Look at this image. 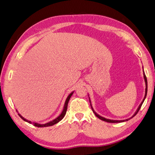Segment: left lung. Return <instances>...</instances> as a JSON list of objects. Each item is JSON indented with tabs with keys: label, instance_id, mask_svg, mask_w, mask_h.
I'll use <instances>...</instances> for the list:
<instances>
[{
	"label": "left lung",
	"instance_id": "left-lung-1",
	"mask_svg": "<svg viewBox=\"0 0 155 155\" xmlns=\"http://www.w3.org/2000/svg\"><path fill=\"white\" fill-rule=\"evenodd\" d=\"M143 75H144V79H145V85H146V88H145V97H144V98H143V99L142 102L140 103V105H139V106L138 107V108H137V111H135V113H134L133 115L131 117H130L129 119H125V120H111V119H106V118H105V117H101V116H100L99 115H98L97 113H96V112L94 111V109H93V107H92L91 104V100H90V99H89V102H90V105H91V109H92V111H93V112H94V114L95 115V116L97 117H98L99 119L102 120V121H106V122H108V123H121V122L127 121H128V120H129L130 119L133 118V117H135V116L137 115V113L139 112V109H140V107H141V106H142V105H143V104L144 101H145V98H146V97H147V77H146V75H145V72H144V70H143ZM88 96H89V95H88Z\"/></svg>",
	"mask_w": 155,
	"mask_h": 155
}]
</instances>
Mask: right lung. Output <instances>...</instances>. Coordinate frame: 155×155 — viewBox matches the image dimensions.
Returning a JSON list of instances; mask_svg holds the SVG:
<instances>
[{
	"label": "right lung",
	"mask_w": 155,
	"mask_h": 155,
	"mask_svg": "<svg viewBox=\"0 0 155 155\" xmlns=\"http://www.w3.org/2000/svg\"><path fill=\"white\" fill-rule=\"evenodd\" d=\"M74 91H72L71 93H70V94H69V95L68 96V97L66 98V101H65V104H64V109H63V111L61 113V114L58 117H56V119H54V120H52V121H51L48 123H45V124H40V123H35V122H32L30 121H28V120H27L26 119L24 118L20 114V113H18V115L20 117V118H21L22 119H23L24 121H26V122H28V123H30V124H33L35 127H50V126H52L55 124H56V123H58L59 121H60L61 119H62L64 117L65 115H66V111H67V108H68V102L69 101H70V97H71V95H73L74 94ZM16 111L18 112V111L16 110Z\"/></svg>",
	"instance_id": "obj_1"
}]
</instances>
